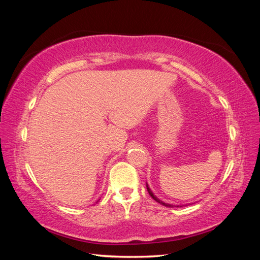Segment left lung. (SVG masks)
I'll return each instance as SVG.
<instances>
[{"label": "left lung", "instance_id": "8db88e82", "mask_svg": "<svg viewBox=\"0 0 260 260\" xmlns=\"http://www.w3.org/2000/svg\"><path fill=\"white\" fill-rule=\"evenodd\" d=\"M146 188H147V192L149 193V195H151V196H152V198L154 199V201H156L157 203H159V204H160V205H164V206H166V207H174V206H172V205H171V204H167V203H164V202H162V201H160L159 199H157V198H156V196L154 195V193L152 192V190H151V188H149V186H148L147 184H146ZM177 207H178V206H177Z\"/></svg>", "mask_w": 260, "mask_h": 260}]
</instances>
